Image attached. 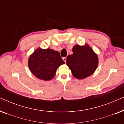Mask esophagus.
Returning <instances> with one entry per match:
<instances>
[{
  "mask_svg": "<svg viewBox=\"0 0 124 124\" xmlns=\"http://www.w3.org/2000/svg\"><path fill=\"white\" fill-rule=\"evenodd\" d=\"M62 60H63L64 62H66V61H67V57H63V58H62Z\"/></svg>",
  "mask_w": 124,
  "mask_h": 124,
  "instance_id": "obj_1",
  "label": "esophagus"
}]
</instances>
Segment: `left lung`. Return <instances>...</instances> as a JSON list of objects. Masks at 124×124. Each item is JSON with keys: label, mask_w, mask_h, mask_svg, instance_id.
<instances>
[{"label": "left lung", "mask_w": 124, "mask_h": 124, "mask_svg": "<svg viewBox=\"0 0 124 124\" xmlns=\"http://www.w3.org/2000/svg\"><path fill=\"white\" fill-rule=\"evenodd\" d=\"M72 51L73 54L67 57V64L73 76L78 79H84L91 75L97 68V55L87 45H76Z\"/></svg>", "instance_id": "8db88e82"}]
</instances>
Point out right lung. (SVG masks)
Returning <instances> with one entry per match:
<instances>
[{
  "mask_svg": "<svg viewBox=\"0 0 124 124\" xmlns=\"http://www.w3.org/2000/svg\"><path fill=\"white\" fill-rule=\"evenodd\" d=\"M64 63L60 53L50 48L37 49L29 57L28 62L32 73L45 81L53 78L57 68Z\"/></svg>",
  "mask_w": 124,
  "mask_h": 124,
  "instance_id": "1",
  "label": "right lung"
}]
</instances>
